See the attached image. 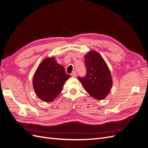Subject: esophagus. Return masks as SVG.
I'll list each match as a JSON object with an SVG mask.
<instances>
[{
    "instance_id": "obj_1",
    "label": "esophagus",
    "mask_w": 148,
    "mask_h": 148,
    "mask_svg": "<svg viewBox=\"0 0 148 148\" xmlns=\"http://www.w3.org/2000/svg\"><path fill=\"white\" fill-rule=\"evenodd\" d=\"M71 75L72 77H75L76 76H77V72H76V71H73V72L71 73Z\"/></svg>"
}]
</instances>
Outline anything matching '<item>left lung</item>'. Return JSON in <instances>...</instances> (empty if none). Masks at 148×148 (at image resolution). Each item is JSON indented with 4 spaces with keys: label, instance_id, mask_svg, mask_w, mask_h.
<instances>
[{
    "label": "left lung",
    "instance_id": "obj_1",
    "mask_svg": "<svg viewBox=\"0 0 148 148\" xmlns=\"http://www.w3.org/2000/svg\"><path fill=\"white\" fill-rule=\"evenodd\" d=\"M86 75L78 77L86 91L92 97L102 100L109 93L112 79L105 60L95 51H89L84 56Z\"/></svg>",
    "mask_w": 148,
    "mask_h": 148
}]
</instances>
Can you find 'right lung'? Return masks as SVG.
Returning a JSON list of instances; mask_svg holds the SVG:
<instances>
[{"label":"right lung","instance_id":"obj_1","mask_svg":"<svg viewBox=\"0 0 148 148\" xmlns=\"http://www.w3.org/2000/svg\"><path fill=\"white\" fill-rule=\"evenodd\" d=\"M70 77L54 57H47L39 64L34 75L35 92L42 101L52 102L61 92L64 83Z\"/></svg>","mask_w":148,"mask_h":148}]
</instances>
